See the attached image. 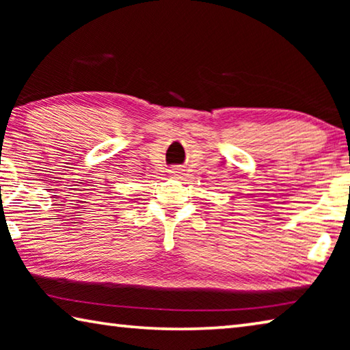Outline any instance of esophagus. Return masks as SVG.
Masks as SVG:
<instances>
[{
	"mask_svg": "<svg viewBox=\"0 0 350 350\" xmlns=\"http://www.w3.org/2000/svg\"><path fill=\"white\" fill-rule=\"evenodd\" d=\"M171 173H173V176H179V173H180V171H179V170H177V168H174L173 171H171Z\"/></svg>",
	"mask_w": 350,
	"mask_h": 350,
	"instance_id": "esophagus-1",
	"label": "esophagus"
}]
</instances>
